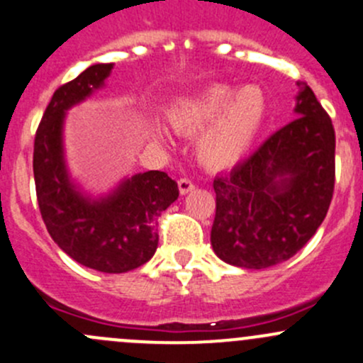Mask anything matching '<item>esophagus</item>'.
<instances>
[{
	"instance_id": "34e87169",
	"label": "esophagus",
	"mask_w": 363,
	"mask_h": 363,
	"mask_svg": "<svg viewBox=\"0 0 363 363\" xmlns=\"http://www.w3.org/2000/svg\"><path fill=\"white\" fill-rule=\"evenodd\" d=\"M177 184H179V191H181V194H188L189 191H193L194 189V184H193L191 179L182 177V179H179Z\"/></svg>"
}]
</instances>
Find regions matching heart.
<instances>
[{
    "mask_svg": "<svg viewBox=\"0 0 363 363\" xmlns=\"http://www.w3.org/2000/svg\"><path fill=\"white\" fill-rule=\"evenodd\" d=\"M266 114V95L257 85L235 90L216 83L177 99L167 118L175 130L188 135L201 130L196 139L198 160L208 169L223 170L250 151L264 127Z\"/></svg>",
    "mask_w": 363,
    "mask_h": 363,
    "instance_id": "obj_1",
    "label": "heart"
}]
</instances>
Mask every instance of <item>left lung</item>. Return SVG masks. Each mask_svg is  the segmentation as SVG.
Returning a JSON list of instances; mask_svg holds the SVG:
<instances>
[{
  "label": "left lung",
  "mask_w": 363,
  "mask_h": 363,
  "mask_svg": "<svg viewBox=\"0 0 363 363\" xmlns=\"http://www.w3.org/2000/svg\"><path fill=\"white\" fill-rule=\"evenodd\" d=\"M296 120L250 158L213 179L211 243L224 262L245 269L280 264L303 249L325 219L335 181L329 114L299 82Z\"/></svg>",
  "instance_id": "left-lung-1"
}]
</instances>
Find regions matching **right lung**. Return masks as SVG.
<instances>
[{
  "label": "right lung",
  "mask_w": 363,
  "mask_h": 363,
  "mask_svg": "<svg viewBox=\"0 0 363 363\" xmlns=\"http://www.w3.org/2000/svg\"><path fill=\"white\" fill-rule=\"evenodd\" d=\"M111 69L113 64H94L55 90L34 137L33 170L38 205L53 242L86 268L127 273L155 255L158 217L177 200L179 188L160 170L132 175L101 198L86 196L71 181L64 160V118L104 86Z\"/></svg>",
  "instance_id": "right-lung-1"
}]
</instances>
